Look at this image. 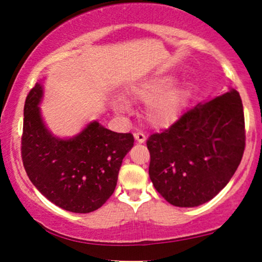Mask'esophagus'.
I'll list each match as a JSON object with an SVG mask.
<instances>
[{
	"label": "esophagus",
	"mask_w": 262,
	"mask_h": 262,
	"mask_svg": "<svg viewBox=\"0 0 262 262\" xmlns=\"http://www.w3.org/2000/svg\"><path fill=\"white\" fill-rule=\"evenodd\" d=\"M134 138H135V140L138 141V143H144V141H145V139H146L145 134H144L143 132H135Z\"/></svg>",
	"instance_id": "1"
}]
</instances>
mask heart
Here are the masks:
<instances>
[{
    "instance_id": "1",
    "label": "heart",
    "mask_w": 262,
    "mask_h": 262,
    "mask_svg": "<svg viewBox=\"0 0 262 262\" xmlns=\"http://www.w3.org/2000/svg\"><path fill=\"white\" fill-rule=\"evenodd\" d=\"M170 76H159L145 81L133 90L134 98L146 102L145 118L155 127H167L177 121L185 106L186 92L181 86L172 85ZM118 110H127V104L119 102Z\"/></svg>"
}]
</instances>
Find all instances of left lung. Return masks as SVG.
<instances>
[{
  "label": "left lung",
  "mask_w": 262,
  "mask_h": 262,
  "mask_svg": "<svg viewBox=\"0 0 262 262\" xmlns=\"http://www.w3.org/2000/svg\"><path fill=\"white\" fill-rule=\"evenodd\" d=\"M149 176L156 191L176 207H197L230 181L245 149L239 92L198 103L161 133L146 140Z\"/></svg>",
  "instance_id": "1"
}]
</instances>
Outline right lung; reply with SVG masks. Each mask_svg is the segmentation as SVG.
Listing matches in <instances>:
<instances>
[{
	"instance_id": "add662e5",
	"label": "right lung",
	"mask_w": 262,
	"mask_h": 262,
	"mask_svg": "<svg viewBox=\"0 0 262 262\" xmlns=\"http://www.w3.org/2000/svg\"><path fill=\"white\" fill-rule=\"evenodd\" d=\"M41 97L43 87L37 82L25 103L20 152L27 175L60 208L93 212L112 196L123 158L133 148V134L92 122L76 137L59 139L45 128L38 107Z\"/></svg>"
}]
</instances>
